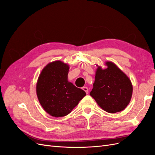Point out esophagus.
<instances>
[{"instance_id": "1", "label": "esophagus", "mask_w": 155, "mask_h": 155, "mask_svg": "<svg viewBox=\"0 0 155 155\" xmlns=\"http://www.w3.org/2000/svg\"><path fill=\"white\" fill-rule=\"evenodd\" d=\"M83 90L86 92V94L88 93V88L87 87H83Z\"/></svg>"}]
</instances>
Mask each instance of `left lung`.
<instances>
[{"mask_svg":"<svg viewBox=\"0 0 155 155\" xmlns=\"http://www.w3.org/2000/svg\"><path fill=\"white\" fill-rule=\"evenodd\" d=\"M106 68L97 65L95 81L90 95L103 110L116 113L124 110L130 103L133 85L128 76L111 61Z\"/></svg>","mask_w":155,"mask_h":155,"instance_id":"left-lung-1","label":"left lung"}]
</instances>
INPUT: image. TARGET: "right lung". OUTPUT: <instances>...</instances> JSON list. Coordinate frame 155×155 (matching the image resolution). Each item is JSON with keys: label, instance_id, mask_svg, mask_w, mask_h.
I'll return each mask as SVG.
<instances>
[{"label": "right lung", "instance_id": "obj_1", "mask_svg": "<svg viewBox=\"0 0 155 155\" xmlns=\"http://www.w3.org/2000/svg\"><path fill=\"white\" fill-rule=\"evenodd\" d=\"M69 65L61 61L49 63L37 79L36 92L40 104L50 116H67L86 93L68 81Z\"/></svg>", "mask_w": 155, "mask_h": 155}]
</instances>
